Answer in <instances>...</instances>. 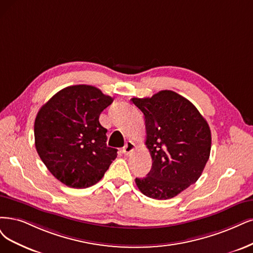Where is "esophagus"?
I'll return each instance as SVG.
<instances>
[{
    "mask_svg": "<svg viewBox=\"0 0 253 253\" xmlns=\"http://www.w3.org/2000/svg\"><path fill=\"white\" fill-rule=\"evenodd\" d=\"M134 149H135V146H134V144L132 142H127L125 144L124 148H123V150H122V151H123V153L126 156H128V155H130L134 151Z\"/></svg>",
    "mask_w": 253,
    "mask_h": 253,
    "instance_id": "obj_1",
    "label": "esophagus"
}]
</instances>
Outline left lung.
I'll return each mask as SVG.
<instances>
[{
    "label": "left lung",
    "mask_w": 253,
    "mask_h": 253,
    "mask_svg": "<svg viewBox=\"0 0 253 253\" xmlns=\"http://www.w3.org/2000/svg\"><path fill=\"white\" fill-rule=\"evenodd\" d=\"M131 101L144 114L145 144L153 162L135 183L147 197L173 198L201 176L211 153L210 126L193 103L173 90Z\"/></svg>",
    "instance_id": "8db88e82"
}]
</instances>
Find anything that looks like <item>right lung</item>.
<instances>
[{
  "label": "right lung",
  "mask_w": 253,
  "mask_h": 253,
  "mask_svg": "<svg viewBox=\"0 0 253 253\" xmlns=\"http://www.w3.org/2000/svg\"><path fill=\"white\" fill-rule=\"evenodd\" d=\"M114 99L79 84L59 90L42 106L34 122L35 148L56 179L85 189L102 179L118 150L107 147L99 117Z\"/></svg>",
  "instance_id": "add662e5"
}]
</instances>
